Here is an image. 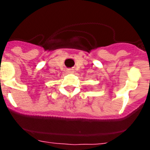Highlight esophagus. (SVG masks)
Instances as JSON below:
<instances>
[{
  "label": "esophagus",
  "mask_w": 150,
  "mask_h": 150,
  "mask_svg": "<svg viewBox=\"0 0 150 150\" xmlns=\"http://www.w3.org/2000/svg\"><path fill=\"white\" fill-rule=\"evenodd\" d=\"M68 73H74V70H73V69H68Z\"/></svg>",
  "instance_id": "1"
}]
</instances>
